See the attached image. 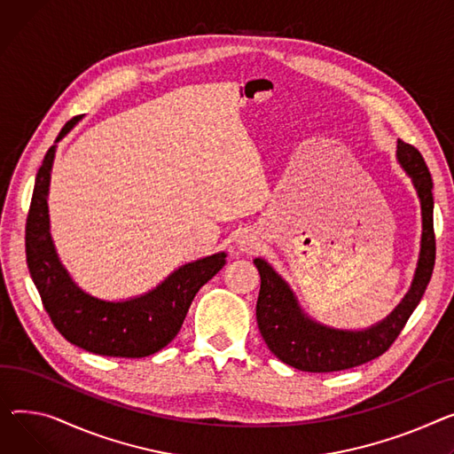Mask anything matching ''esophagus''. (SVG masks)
Returning a JSON list of instances; mask_svg holds the SVG:
<instances>
[{"instance_id":"1","label":"esophagus","mask_w":454,"mask_h":454,"mask_svg":"<svg viewBox=\"0 0 454 454\" xmlns=\"http://www.w3.org/2000/svg\"><path fill=\"white\" fill-rule=\"evenodd\" d=\"M239 248L243 252H252L255 248V240L250 235H243L239 239Z\"/></svg>"}]
</instances>
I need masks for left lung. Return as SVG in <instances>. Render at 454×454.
Instances as JSON below:
<instances>
[{"label": "left lung", "instance_id": "obj_1", "mask_svg": "<svg viewBox=\"0 0 454 454\" xmlns=\"http://www.w3.org/2000/svg\"><path fill=\"white\" fill-rule=\"evenodd\" d=\"M398 160L411 175L421 202V252L412 286L405 299L385 321L361 332L334 330L309 319L301 312L288 285L276 274L266 261L255 259L261 276L257 297V325L268 348L283 364L305 372L345 371L381 356L396 341L411 314L431 281L436 239L433 224V178L419 151L405 142H398Z\"/></svg>", "mask_w": 454, "mask_h": 454}]
</instances>
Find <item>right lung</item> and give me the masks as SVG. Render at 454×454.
Masks as SVG:
<instances>
[{"label":"right lung","mask_w":454,"mask_h":454,"mask_svg":"<svg viewBox=\"0 0 454 454\" xmlns=\"http://www.w3.org/2000/svg\"><path fill=\"white\" fill-rule=\"evenodd\" d=\"M71 118L56 142L78 122ZM56 145H51L38 169L25 224L27 266L43 309L69 343L100 356L144 357L164 348L184 323L195 294L224 266V252L180 266L153 292L137 299L109 303L82 292L59 264L54 252L47 190Z\"/></svg>","instance_id":"add662e5"}]
</instances>
